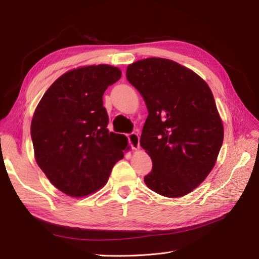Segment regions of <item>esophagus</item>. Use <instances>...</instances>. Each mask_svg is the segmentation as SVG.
<instances>
[{"label":"esophagus","mask_w":259,"mask_h":259,"mask_svg":"<svg viewBox=\"0 0 259 259\" xmlns=\"http://www.w3.org/2000/svg\"><path fill=\"white\" fill-rule=\"evenodd\" d=\"M127 138H128V143L130 145L132 146L133 149H135V150H137V149H139V136L138 134H136V133H132V134H128L127 135Z\"/></svg>","instance_id":"esophagus-1"}]
</instances>
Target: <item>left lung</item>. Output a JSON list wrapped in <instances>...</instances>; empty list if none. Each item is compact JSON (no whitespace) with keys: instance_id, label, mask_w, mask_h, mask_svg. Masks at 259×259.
Wrapping results in <instances>:
<instances>
[{"instance_id":"obj_1","label":"left lung","mask_w":259,"mask_h":259,"mask_svg":"<svg viewBox=\"0 0 259 259\" xmlns=\"http://www.w3.org/2000/svg\"><path fill=\"white\" fill-rule=\"evenodd\" d=\"M126 77L149 113L140 146L153 166L145 184L163 197H184L204 182L224 142L213 93L192 70L165 58L133 62Z\"/></svg>"}]
</instances>
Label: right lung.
<instances>
[{"label":"right lung","instance_id":"add662e5","mask_svg":"<svg viewBox=\"0 0 259 259\" xmlns=\"http://www.w3.org/2000/svg\"><path fill=\"white\" fill-rule=\"evenodd\" d=\"M110 65L85 66L59 76L45 92L31 122L34 158L50 182L70 197L103 188L123 159L127 138L109 132L103 96L120 80Z\"/></svg>","mask_w":259,"mask_h":259}]
</instances>
